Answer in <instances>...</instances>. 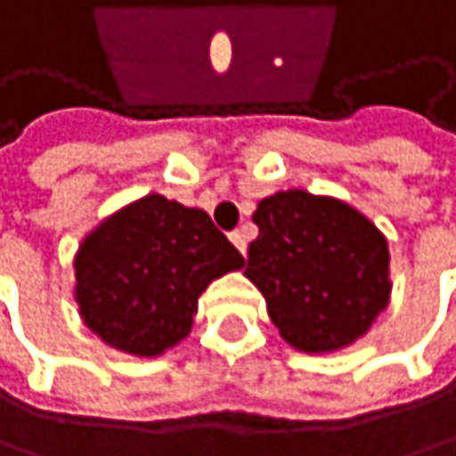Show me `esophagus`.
Returning <instances> with one entry per match:
<instances>
[{"label": "esophagus", "instance_id": "esophagus-1", "mask_svg": "<svg viewBox=\"0 0 456 456\" xmlns=\"http://www.w3.org/2000/svg\"><path fill=\"white\" fill-rule=\"evenodd\" d=\"M230 240L235 243V248H238L240 254H246V248H248V243H246V232H243V230H235V232L230 235Z\"/></svg>", "mask_w": 456, "mask_h": 456}]
</instances>
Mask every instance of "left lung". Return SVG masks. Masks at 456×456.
Returning a JSON list of instances; mask_svg holds the SVG:
<instances>
[{
  "label": "left lung",
  "instance_id": "left-lung-1",
  "mask_svg": "<svg viewBox=\"0 0 456 456\" xmlns=\"http://www.w3.org/2000/svg\"><path fill=\"white\" fill-rule=\"evenodd\" d=\"M246 278L281 337L302 353L361 339L390 302L385 235L353 205L305 189L265 197L254 213Z\"/></svg>",
  "mask_w": 456,
  "mask_h": 456
}]
</instances>
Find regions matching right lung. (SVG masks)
<instances>
[{
  "label": "right lung",
  "mask_w": 456,
  "mask_h": 456,
  "mask_svg": "<svg viewBox=\"0 0 456 456\" xmlns=\"http://www.w3.org/2000/svg\"><path fill=\"white\" fill-rule=\"evenodd\" d=\"M243 265L205 210L146 194L82 240L74 256V299L101 342L154 358L191 331L200 294Z\"/></svg>",
  "instance_id": "add662e5"
}]
</instances>
